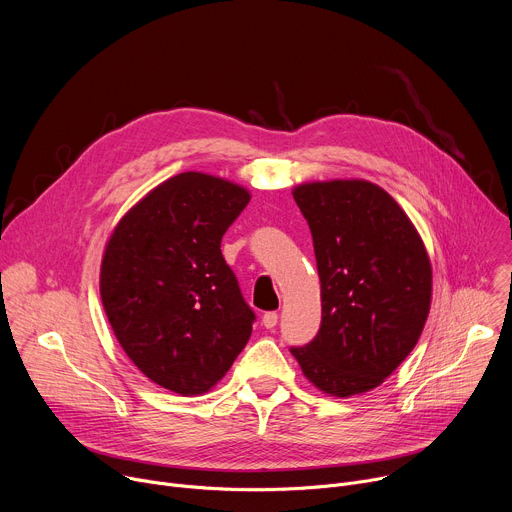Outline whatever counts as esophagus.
Wrapping results in <instances>:
<instances>
[{
	"label": "esophagus",
	"instance_id": "1",
	"mask_svg": "<svg viewBox=\"0 0 512 512\" xmlns=\"http://www.w3.org/2000/svg\"><path fill=\"white\" fill-rule=\"evenodd\" d=\"M261 324H263L265 328H275V324H277V312H265L263 318H261Z\"/></svg>",
	"mask_w": 512,
	"mask_h": 512
}]
</instances>
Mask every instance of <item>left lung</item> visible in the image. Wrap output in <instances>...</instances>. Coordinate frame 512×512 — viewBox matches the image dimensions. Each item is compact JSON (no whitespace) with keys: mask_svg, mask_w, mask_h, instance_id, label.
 <instances>
[{"mask_svg":"<svg viewBox=\"0 0 512 512\" xmlns=\"http://www.w3.org/2000/svg\"><path fill=\"white\" fill-rule=\"evenodd\" d=\"M314 239L322 287L318 336L291 348L304 377L330 397L379 387L415 348L431 306V261L411 218L369 180L294 190Z\"/></svg>","mask_w":512,"mask_h":512,"instance_id":"obj_1","label":"left lung"}]
</instances>
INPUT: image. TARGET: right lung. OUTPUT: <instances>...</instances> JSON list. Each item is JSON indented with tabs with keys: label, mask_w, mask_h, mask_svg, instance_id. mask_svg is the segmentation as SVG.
Wrapping results in <instances>:
<instances>
[{
	"label": "right lung",
	"mask_w": 512,
	"mask_h": 512,
	"mask_svg": "<svg viewBox=\"0 0 512 512\" xmlns=\"http://www.w3.org/2000/svg\"><path fill=\"white\" fill-rule=\"evenodd\" d=\"M249 200L227 178L182 172L137 200L105 245L99 291L117 342L182 397L208 393L251 336L255 314L221 253Z\"/></svg>",
	"instance_id": "add662e5"
}]
</instances>
